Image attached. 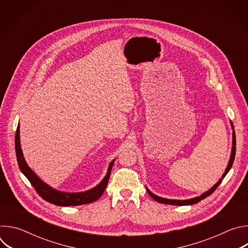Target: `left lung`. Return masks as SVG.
Wrapping results in <instances>:
<instances>
[{"instance_id": "obj_1", "label": "left lung", "mask_w": 248, "mask_h": 248, "mask_svg": "<svg viewBox=\"0 0 248 248\" xmlns=\"http://www.w3.org/2000/svg\"><path fill=\"white\" fill-rule=\"evenodd\" d=\"M231 124H232V129H233L232 123H231ZM234 157H235V132H234V130H233V131H232V153H231V158H230L229 164H228V166H227V169H226V170H225V172H224V174H223V176H222V179H220L219 182H218L213 187L210 188L208 191L204 192L202 195H200V196H198V197H195V198H191V199H187V200H173V199H166V198L159 197V196L155 195L154 193H152L147 187H146V190H147L148 194H149L154 200H156L157 202H160V203H164V204L183 206V205H192V204L198 203L199 201H201L202 199L206 198L207 196H209L210 194H212V193H213V192L216 190V188H217V187L219 186V185L222 183V180L225 178L226 174H227V173L229 172V170H231V168H232V164H233V161H234Z\"/></svg>"}]
</instances>
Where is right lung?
Listing matches in <instances>:
<instances>
[{
    "label": "right lung",
    "mask_w": 248,
    "mask_h": 248,
    "mask_svg": "<svg viewBox=\"0 0 248 248\" xmlns=\"http://www.w3.org/2000/svg\"><path fill=\"white\" fill-rule=\"evenodd\" d=\"M16 160L18 163V167L22 173L26 176L27 180L30 182L31 186L35 188L36 192L46 201L58 205V206H77V205H83L87 203H92L93 201H96L99 199L104 190L106 189V186L108 185L109 179H110V174L112 170V167L114 165L115 160H113L110 163L107 174H106L103 181L95 187L92 189H89L84 192H74V193H69V192H62L56 190L43 183L41 181L37 174L35 173L26 164L22 150L20 147V140H19V124L17 125L16 131Z\"/></svg>",
    "instance_id": "obj_1"
}]
</instances>
